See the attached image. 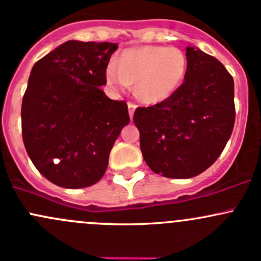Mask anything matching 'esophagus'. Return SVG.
<instances>
[{"instance_id": "1", "label": "esophagus", "mask_w": 261, "mask_h": 261, "mask_svg": "<svg viewBox=\"0 0 261 261\" xmlns=\"http://www.w3.org/2000/svg\"><path fill=\"white\" fill-rule=\"evenodd\" d=\"M136 108H137V106L134 103H128V109H129V117H130V119L132 118H133V114H134V111H136Z\"/></svg>"}]
</instances>
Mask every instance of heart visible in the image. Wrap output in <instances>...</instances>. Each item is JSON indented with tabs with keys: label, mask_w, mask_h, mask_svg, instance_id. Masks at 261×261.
Wrapping results in <instances>:
<instances>
[{
	"label": "heart",
	"mask_w": 261,
	"mask_h": 261,
	"mask_svg": "<svg viewBox=\"0 0 261 261\" xmlns=\"http://www.w3.org/2000/svg\"><path fill=\"white\" fill-rule=\"evenodd\" d=\"M189 69L186 55L176 47L143 46L124 51L109 64L107 83L123 93L134 84L137 96L148 104L167 100L184 84Z\"/></svg>",
	"instance_id": "1"
}]
</instances>
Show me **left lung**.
I'll return each instance as SVG.
<instances>
[{
	"instance_id": "obj_1",
	"label": "left lung",
	"mask_w": 261,
	"mask_h": 261,
	"mask_svg": "<svg viewBox=\"0 0 261 261\" xmlns=\"http://www.w3.org/2000/svg\"><path fill=\"white\" fill-rule=\"evenodd\" d=\"M186 79L167 100L137 108L133 122L141 134L144 161L167 178L202 173L226 146L233 123V79L214 56L187 46Z\"/></svg>"
}]
</instances>
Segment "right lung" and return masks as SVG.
Here are the masks:
<instances>
[{
	"instance_id": "obj_1",
	"label": "right lung",
	"mask_w": 261,
	"mask_h": 261,
	"mask_svg": "<svg viewBox=\"0 0 261 261\" xmlns=\"http://www.w3.org/2000/svg\"><path fill=\"white\" fill-rule=\"evenodd\" d=\"M113 42H64L32 68L22 99L26 152L37 171L64 189L96 184L109 153L129 123L127 103L100 89Z\"/></svg>"
}]
</instances>
